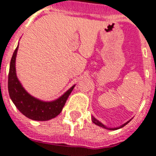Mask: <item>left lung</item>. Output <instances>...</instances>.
Returning <instances> with one entry per match:
<instances>
[{"label": "left lung", "instance_id": "1", "mask_svg": "<svg viewBox=\"0 0 156 156\" xmlns=\"http://www.w3.org/2000/svg\"><path fill=\"white\" fill-rule=\"evenodd\" d=\"M92 121H93V123H95V125H97V126H101V127H103V128L108 129V128H107L106 126H104L102 123H100V121H98V120H96V119H95V117H94V116H92ZM128 123H129V121H128V122H126V123L124 124V125H122V126H121V127H119V128H122V127H124V126H126V125H127V124H128ZM109 129H111V130H113V129H118V128H115V129H111V128H109Z\"/></svg>", "mask_w": 156, "mask_h": 156}]
</instances>
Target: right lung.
I'll return each mask as SVG.
<instances>
[{
	"label": "right lung",
	"mask_w": 156,
	"mask_h": 156,
	"mask_svg": "<svg viewBox=\"0 0 156 156\" xmlns=\"http://www.w3.org/2000/svg\"><path fill=\"white\" fill-rule=\"evenodd\" d=\"M18 48V45L11 58L8 76V90L11 100L24 116L31 120L48 121L56 117L62 111L74 86L67 90L61 97L52 102H44L32 97L24 90L16 75L15 60Z\"/></svg>",
	"instance_id": "right-lung-1"
}]
</instances>
